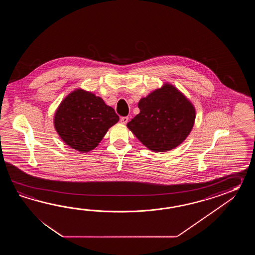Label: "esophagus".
Returning <instances> with one entry per match:
<instances>
[{
  "label": "esophagus",
  "instance_id": "esophagus-1",
  "mask_svg": "<svg viewBox=\"0 0 255 255\" xmlns=\"http://www.w3.org/2000/svg\"><path fill=\"white\" fill-rule=\"evenodd\" d=\"M120 122H121V124L126 125V124L128 122V117H122V118L120 119Z\"/></svg>",
  "mask_w": 255,
  "mask_h": 255
}]
</instances>
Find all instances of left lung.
I'll return each instance as SVG.
<instances>
[{
	"instance_id": "obj_1",
	"label": "left lung",
	"mask_w": 255,
	"mask_h": 255,
	"mask_svg": "<svg viewBox=\"0 0 255 255\" xmlns=\"http://www.w3.org/2000/svg\"><path fill=\"white\" fill-rule=\"evenodd\" d=\"M137 107L139 114L127 127L151 151L167 152L179 146L195 123L193 104L167 82L141 98Z\"/></svg>"
}]
</instances>
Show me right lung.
Wrapping results in <instances>:
<instances>
[{
    "instance_id": "add662e5",
    "label": "right lung",
    "mask_w": 255,
    "mask_h": 255,
    "mask_svg": "<svg viewBox=\"0 0 255 255\" xmlns=\"http://www.w3.org/2000/svg\"><path fill=\"white\" fill-rule=\"evenodd\" d=\"M120 117L100 97L77 88L65 97L56 109L54 128L61 139L76 151L95 149Z\"/></svg>"
}]
</instances>
